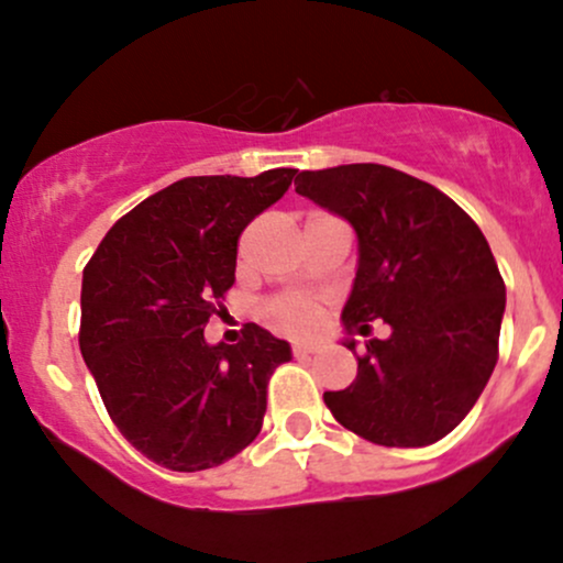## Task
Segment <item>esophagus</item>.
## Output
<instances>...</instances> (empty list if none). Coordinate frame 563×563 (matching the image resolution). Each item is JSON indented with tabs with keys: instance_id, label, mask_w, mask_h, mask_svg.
<instances>
[{
	"instance_id": "34e87169",
	"label": "esophagus",
	"mask_w": 563,
	"mask_h": 563,
	"mask_svg": "<svg viewBox=\"0 0 563 563\" xmlns=\"http://www.w3.org/2000/svg\"><path fill=\"white\" fill-rule=\"evenodd\" d=\"M318 342H294V356L301 358V356H310V353L318 351Z\"/></svg>"
}]
</instances>
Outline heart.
<instances>
[{
	"instance_id": "1",
	"label": "heart",
	"mask_w": 563,
	"mask_h": 563,
	"mask_svg": "<svg viewBox=\"0 0 563 563\" xmlns=\"http://www.w3.org/2000/svg\"><path fill=\"white\" fill-rule=\"evenodd\" d=\"M262 316L277 331L305 334L321 321V305L312 297H305V294H280V297L266 301Z\"/></svg>"
}]
</instances>
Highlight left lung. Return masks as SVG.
<instances>
[{"mask_svg":"<svg viewBox=\"0 0 563 563\" xmlns=\"http://www.w3.org/2000/svg\"><path fill=\"white\" fill-rule=\"evenodd\" d=\"M294 186L356 229L345 329L366 334L377 318L390 327L356 356V380L323 394L331 416L375 445L442 440L499 358L505 280L481 227L440 188L383 164L299 173ZM345 345L356 353V342Z\"/></svg>","mask_w":563,"mask_h":563,"instance_id":"8db88e82","label":"left lung"}]
</instances>
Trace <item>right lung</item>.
Listing matches in <instances>:
<instances>
[{
	"instance_id": "1",
	"label": "right lung",
	"mask_w": 563,
	"mask_h": 563,
	"mask_svg": "<svg viewBox=\"0 0 563 563\" xmlns=\"http://www.w3.org/2000/svg\"><path fill=\"white\" fill-rule=\"evenodd\" d=\"M297 169L183 177L115 221L82 269L80 353L112 423L173 472L223 464L258 437L286 340L245 323L207 345L234 286L236 242Z\"/></svg>"
}]
</instances>
